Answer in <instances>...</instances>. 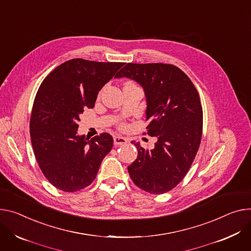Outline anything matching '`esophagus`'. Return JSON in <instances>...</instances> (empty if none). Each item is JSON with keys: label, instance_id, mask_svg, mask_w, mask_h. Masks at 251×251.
Returning a JSON list of instances; mask_svg holds the SVG:
<instances>
[{"label": "esophagus", "instance_id": "1", "mask_svg": "<svg viewBox=\"0 0 251 251\" xmlns=\"http://www.w3.org/2000/svg\"><path fill=\"white\" fill-rule=\"evenodd\" d=\"M113 140H114V144L117 145V146H119V145H124V144H126V143L128 142V140H127L126 138L121 137V136H114Z\"/></svg>", "mask_w": 251, "mask_h": 251}]
</instances>
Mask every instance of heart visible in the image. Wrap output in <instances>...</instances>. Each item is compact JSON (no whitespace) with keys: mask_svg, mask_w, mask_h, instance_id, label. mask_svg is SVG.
<instances>
[{"mask_svg":"<svg viewBox=\"0 0 251 251\" xmlns=\"http://www.w3.org/2000/svg\"><path fill=\"white\" fill-rule=\"evenodd\" d=\"M130 85H135V84L132 83V82H126L125 83V86H130Z\"/></svg>","mask_w":251,"mask_h":251,"instance_id":"obj_1","label":"heart"}]
</instances>
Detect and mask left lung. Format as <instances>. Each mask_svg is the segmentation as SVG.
<instances>
[{"label": "left lung", "instance_id": "left-lung-1", "mask_svg": "<svg viewBox=\"0 0 251 251\" xmlns=\"http://www.w3.org/2000/svg\"><path fill=\"white\" fill-rule=\"evenodd\" d=\"M115 77L133 79L143 87L149 121L145 134L158 138L151 150L134 144L138 156L128 166L129 175L146 192H168L187 174L201 142L203 112L197 90L171 64L128 63Z\"/></svg>", "mask_w": 251, "mask_h": 251}]
</instances>
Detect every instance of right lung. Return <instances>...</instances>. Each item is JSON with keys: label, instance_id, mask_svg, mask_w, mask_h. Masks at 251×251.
<instances>
[{"label": "right lung", "instance_id": "1", "mask_svg": "<svg viewBox=\"0 0 251 251\" xmlns=\"http://www.w3.org/2000/svg\"><path fill=\"white\" fill-rule=\"evenodd\" d=\"M123 65L72 59L55 68L39 87L30 119L31 142L40 169L56 188L75 192L89 186L111 151L110 134L89 140L77 135V122Z\"/></svg>", "mask_w": 251, "mask_h": 251}]
</instances>
